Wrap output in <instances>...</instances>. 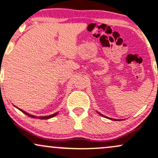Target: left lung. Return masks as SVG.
<instances>
[{
  "instance_id": "left-lung-1",
  "label": "left lung",
  "mask_w": 158,
  "mask_h": 158,
  "mask_svg": "<svg viewBox=\"0 0 158 158\" xmlns=\"http://www.w3.org/2000/svg\"><path fill=\"white\" fill-rule=\"evenodd\" d=\"M98 113L99 114V115H102V116H104V117L107 118H109V119H110V120H113V121H120V120H118V119H113V118H108V117H107V116H105V115H102V114H101V113Z\"/></svg>"
}]
</instances>
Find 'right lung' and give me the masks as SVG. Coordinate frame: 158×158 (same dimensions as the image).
I'll return each mask as SVG.
<instances>
[{"instance_id":"obj_1","label":"right lung","mask_w":158,"mask_h":158,"mask_svg":"<svg viewBox=\"0 0 158 158\" xmlns=\"http://www.w3.org/2000/svg\"><path fill=\"white\" fill-rule=\"evenodd\" d=\"M20 110V111L22 112V113H23L24 114H26V115H28V116L29 117H31V118H39V119H42V120H43V119H48V118H53L54 116H56V115L58 114V112L57 113H55L54 114H52V115H47V116H40V117H37V116H35V115H31V114L26 113V112L23 111V110H21V109H19Z\"/></svg>"}]
</instances>
